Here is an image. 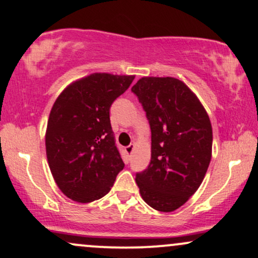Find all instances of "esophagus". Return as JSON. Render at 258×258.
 Returning <instances> with one entry per match:
<instances>
[{"label":"esophagus","instance_id":"1","mask_svg":"<svg viewBox=\"0 0 258 258\" xmlns=\"http://www.w3.org/2000/svg\"><path fill=\"white\" fill-rule=\"evenodd\" d=\"M135 144H131V145H128V146H126V149H125V151L127 152V155H131V153L133 152V150H135Z\"/></svg>","mask_w":258,"mask_h":258}]
</instances>
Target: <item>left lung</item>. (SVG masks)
<instances>
[{
    "label": "left lung",
    "mask_w": 258,
    "mask_h": 258,
    "mask_svg": "<svg viewBox=\"0 0 258 258\" xmlns=\"http://www.w3.org/2000/svg\"><path fill=\"white\" fill-rule=\"evenodd\" d=\"M151 128V161L136 175L149 206L172 212L204 181L212 157L210 116L187 84L174 77H142L132 87Z\"/></svg>",
    "instance_id": "obj_1"
}]
</instances>
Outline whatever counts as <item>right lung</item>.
<instances>
[{"instance_id": "obj_1", "label": "right lung", "mask_w": 258, "mask_h": 258, "mask_svg": "<svg viewBox=\"0 0 258 258\" xmlns=\"http://www.w3.org/2000/svg\"><path fill=\"white\" fill-rule=\"evenodd\" d=\"M133 80V75L94 73L70 83L54 101L45 133L47 162L71 200L88 204L105 197L125 167L109 108Z\"/></svg>"}]
</instances>
